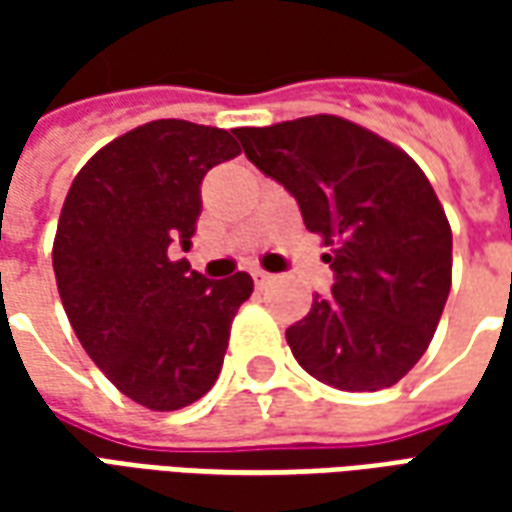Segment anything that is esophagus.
Returning <instances> with one entry per match:
<instances>
[{
  "label": "esophagus",
  "instance_id": "esophagus-1",
  "mask_svg": "<svg viewBox=\"0 0 512 512\" xmlns=\"http://www.w3.org/2000/svg\"><path fill=\"white\" fill-rule=\"evenodd\" d=\"M252 279H255L257 288H263V285H268V282H271V274H266V271L255 268V271H252Z\"/></svg>",
  "mask_w": 512,
  "mask_h": 512
}]
</instances>
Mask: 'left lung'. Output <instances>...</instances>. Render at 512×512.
I'll list each match as a JSON object with an SVG mask.
<instances>
[{"label": "left lung", "instance_id": "8db88e82", "mask_svg": "<svg viewBox=\"0 0 512 512\" xmlns=\"http://www.w3.org/2000/svg\"><path fill=\"white\" fill-rule=\"evenodd\" d=\"M246 158L296 197L334 246L329 296L285 337L299 365L345 392L397 384L428 351L452 282V233L411 158L351 120L299 117L235 128Z\"/></svg>", "mask_w": 512, "mask_h": 512}]
</instances>
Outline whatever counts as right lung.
Returning <instances> with one entry per match:
<instances>
[{"label":"right lung","instance_id":"1","mask_svg":"<svg viewBox=\"0 0 512 512\" xmlns=\"http://www.w3.org/2000/svg\"><path fill=\"white\" fill-rule=\"evenodd\" d=\"M241 153L230 131L153 120L101 147L71 183L54 238V277L73 332L139 406L178 411L219 378L246 271L205 279L191 249L202 178Z\"/></svg>","mask_w":512,"mask_h":512}]
</instances>
